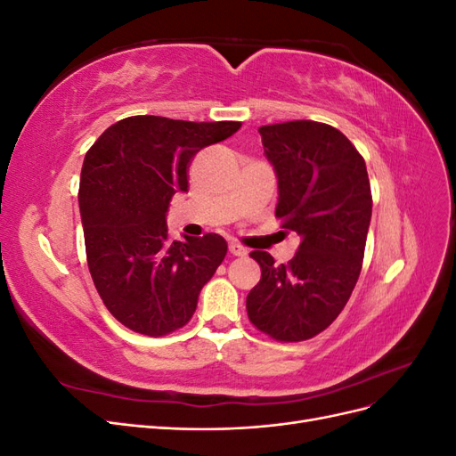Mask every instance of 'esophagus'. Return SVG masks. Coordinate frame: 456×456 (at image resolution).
<instances>
[{"label": "esophagus", "instance_id": "34e87169", "mask_svg": "<svg viewBox=\"0 0 456 456\" xmlns=\"http://www.w3.org/2000/svg\"><path fill=\"white\" fill-rule=\"evenodd\" d=\"M230 253L233 255V256H247V251L243 245H240V243H230Z\"/></svg>", "mask_w": 456, "mask_h": 456}]
</instances>
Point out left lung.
<instances>
[{"instance_id":"8db88e82","label":"left lung","mask_w":456,"mask_h":456,"mask_svg":"<svg viewBox=\"0 0 456 456\" xmlns=\"http://www.w3.org/2000/svg\"><path fill=\"white\" fill-rule=\"evenodd\" d=\"M278 176L275 216L300 245L287 265L253 251L260 281L247 295L251 323L280 342H300L333 323L362 272L372 198L365 159L338 129L310 119L258 129Z\"/></svg>"}]
</instances>
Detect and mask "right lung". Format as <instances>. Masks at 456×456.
<instances>
[{
    "mask_svg": "<svg viewBox=\"0 0 456 456\" xmlns=\"http://www.w3.org/2000/svg\"><path fill=\"white\" fill-rule=\"evenodd\" d=\"M240 127L133 116L86 154L77 200L89 272L108 312L134 333L163 337L184 327L224 260L223 236L171 241L165 215L176 191H188L191 158Z\"/></svg>",
    "mask_w": 456,
    "mask_h": 456,
    "instance_id": "right-lung-1",
    "label": "right lung"
}]
</instances>
